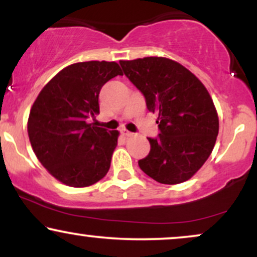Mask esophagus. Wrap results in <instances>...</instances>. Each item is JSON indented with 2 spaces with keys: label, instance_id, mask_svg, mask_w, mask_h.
<instances>
[{
  "label": "esophagus",
  "instance_id": "1",
  "mask_svg": "<svg viewBox=\"0 0 257 257\" xmlns=\"http://www.w3.org/2000/svg\"><path fill=\"white\" fill-rule=\"evenodd\" d=\"M120 133H122L123 137H126V138L132 137V135H133V133L129 132V131H126V129H122V131H120Z\"/></svg>",
  "mask_w": 257,
  "mask_h": 257
}]
</instances>
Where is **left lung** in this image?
I'll use <instances>...</instances> for the list:
<instances>
[{
    "mask_svg": "<svg viewBox=\"0 0 257 257\" xmlns=\"http://www.w3.org/2000/svg\"><path fill=\"white\" fill-rule=\"evenodd\" d=\"M124 75L144 94L147 110L158 114L157 139L139 167L157 182L191 179L213 152L219 116L204 84L178 61L162 57L120 60Z\"/></svg>",
    "mask_w": 257,
    "mask_h": 257,
    "instance_id": "1",
    "label": "left lung"
}]
</instances>
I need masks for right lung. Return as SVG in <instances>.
Here are the masks:
<instances>
[{
	"label": "right lung",
	"mask_w": 257,
	"mask_h": 257,
	"mask_svg": "<svg viewBox=\"0 0 257 257\" xmlns=\"http://www.w3.org/2000/svg\"><path fill=\"white\" fill-rule=\"evenodd\" d=\"M123 75L116 61L69 65L43 87L32 105L28 134L47 172L71 187H87L110 169L118 131L93 125L99 93L106 82Z\"/></svg>",
	"instance_id": "right-lung-1"
}]
</instances>
